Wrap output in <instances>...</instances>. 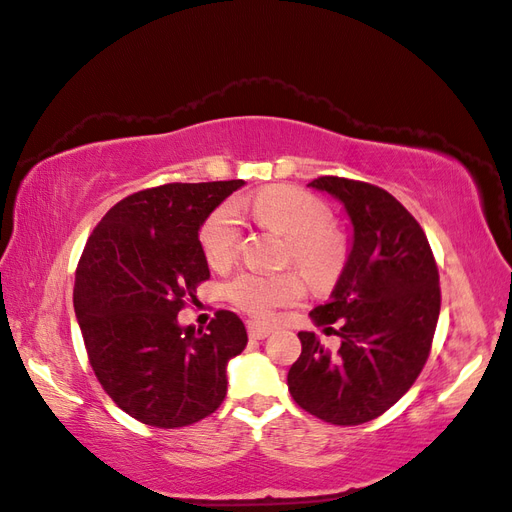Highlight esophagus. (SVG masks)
Instances as JSON below:
<instances>
[{"label": "esophagus", "instance_id": "esophagus-1", "mask_svg": "<svg viewBox=\"0 0 512 512\" xmlns=\"http://www.w3.org/2000/svg\"><path fill=\"white\" fill-rule=\"evenodd\" d=\"M273 332V328H268V325H262V323H248V336L250 339H257L262 341L266 339V336Z\"/></svg>", "mask_w": 512, "mask_h": 512}]
</instances>
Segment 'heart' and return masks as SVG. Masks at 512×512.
<instances>
[{
    "mask_svg": "<svg viewBox=\"0 0 512 512\" xmlns=\"http://www.w3.org/2000/svg\"><path fill=\"white\" fill-rule=\"evenodd\" d=\"M257 220L286 235L284 259L295 264L312 286H328L341 273L345 262V239L332 228L328 204L295 187H270L255 195ZM200 248L211 268H226L233 262L242 226L233 202H224L206 215L200 226ZM306 292V281L297 270L266 275L244 270L224 286V297L250 317L268 321L279 308L295 306Z\"/></svg>",
    "mask_w": 512,
    "mask_h": 512,
    "instance_id": "heart-1",
    "label": "heart"
}]
</instances>
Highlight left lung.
<instances>
[{
  "mask_svg": "<svg viewBox=\"0 0 512 512\" xmlns=\"http://www.w3.org/2000/svg\"><path fill=\"white\" fill-rule=\"evenodd\" d=\"M308 187L343 202L354 235L330 301L310 312L325 332L340 323L339 352L299 332L288 389L312 416L352 427L383 416L416 383L440 317V275L422 226L394 195L339 176Z\"/></svg>",
  "mask_w": 512,
  "mask_h": 512,
  "instance_id": "obj_1",
  "label": "left lung"
}]
</instances>
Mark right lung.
I'll return each instance as SVG.
<instances>
[{
	"mask_svg": "<svg viewBox=\"0 0 512 512\" xmlns=\"http://www.w3.org/2000/svg\"><path fill=\"white\" fill-rule=\"evenodd\" d=\"M244 180L171 182L127 195L96 224L74 277V312L105 394L158 429L198 422L222 405L226 363L248 343L235 312L206 330L178 312L211 277L198 231Z\"/></svg>",
	"mask_w": 512,
	"mask_h": 512,
	"instance_id": "add662e5",
	"label": "right lung"
}]
</instances>
